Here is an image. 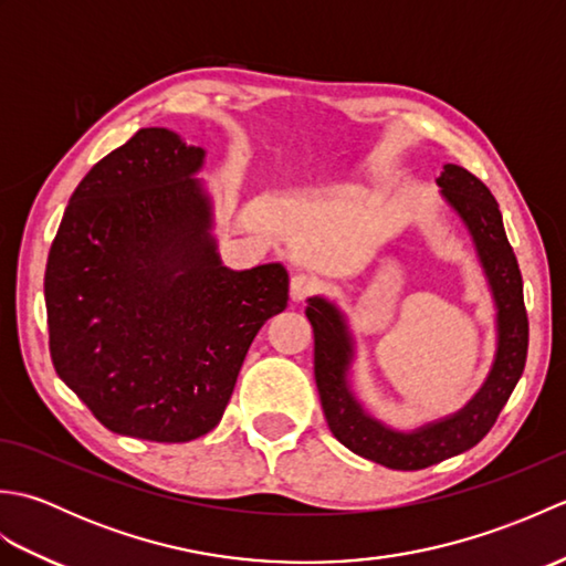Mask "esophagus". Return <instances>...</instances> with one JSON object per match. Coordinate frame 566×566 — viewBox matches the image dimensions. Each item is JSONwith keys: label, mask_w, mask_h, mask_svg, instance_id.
I'll return each mask as SVG.
<instances>
[{"label": "esophagus", "mask_w": 566, "mask_h": 566, "mask_svg": "<svg viewBox=\"0 0 566 566\" xmlns=\"http://www.w3.org/2000/svg\"><path fill=\"white\" fill-rule=\"evenodd\" d=\"M318 290V280L308 272H294L292 282H290V294L294 302H304L306 296H311Z\"/></svg>", "instance_id": "1"}]
</instances>
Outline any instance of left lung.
<instances>
[{"instance_id": "obj_1", "label": "left lung", "mask_w": 566, "mask_h": 566, "mask_svg": "<svg viewBox=\"0 0 566 566\" xmlns=\"http://www.w3.org/2000/svg\"><path fill=\"white\" fill-rule=\"evenodd\" d=\"M442 195L462 216L499 306V353L486 384L460 413L416 432H396L369 418L347 389L353 347L338 308L326 298H308L314 326V375L328 428L347 450L389 469H426L460 454L494 428L501 408L518 384L527 357V314L518 260L503 231L499 203L482 179L460 165H444L438 177Z\"/></svg>"}]
</instances>
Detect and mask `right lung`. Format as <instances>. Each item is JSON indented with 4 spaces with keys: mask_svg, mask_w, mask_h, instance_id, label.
I'll use <instances>...</instances> for the list:
<instances>
[{
    "mask_svg": "<svg viewBox=\"0 0 566 566\" xmlns=\"http://www.w3.org/2000/svg\"><path fill=\"white\" fill-rule=\"evenodd\" d=\"M201 163L175 130L140 128L84 175L48 252L53 367L118 436H207L250 343L290 302L282 264H221L191 179Z\"/></svg>",
    "mask_w": 566,
    "mask_h": 566,
    "instance_id": "1",
    "label": "right lung"
}]
</instances>
